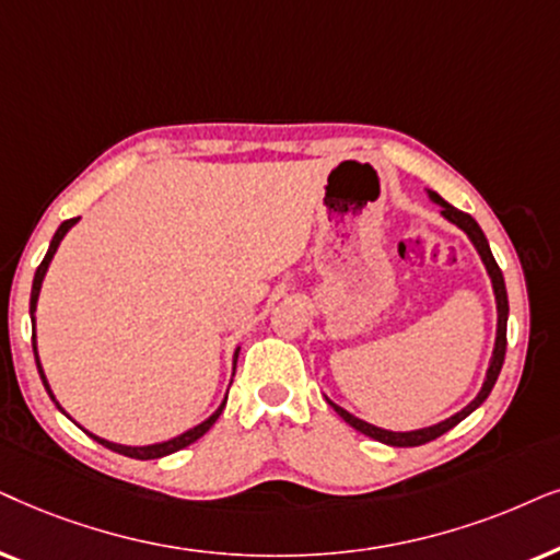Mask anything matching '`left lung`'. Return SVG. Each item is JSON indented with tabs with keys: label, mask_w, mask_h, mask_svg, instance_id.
<instances>
[{
	"label": "left lung",
	"mask_w": 560,
	"mask_h": 560,
	"mask_svg": "<svg viewBox=\"0 0 560 560\" xmlns=\"http://www.w3.org/2000/svg\"><path fill=\"white\" fill-rule=\"evenodd\" d=\"M428 194H430L432 202L441 205L443 218L448 220V222H453V225H456V228L464 230V233L468 235V241L474 243V248L479 250L483 266H487V273H489V279H491V287H494V300H497V340H494V353H491V361H489V369H487V378H483V386H481V392L476 394V399L468 407L460 409V412L448 417V420L432 424V428L409 430V432H392V430L376 428V424H371V422L358 420V417H353L350 412H346V409H342V407L335 405V401L327 399V405H330L335 412H338L342 420L350 424V428H355L358 432H363V435L374 438V441H378V443L394 445V448H412V445H424V443L435 441V438H441L443 432H448L451 428H456L460 420H466V417L471 415L476 407L483 405V399H487L489 394H491V389H494L497 376H499V371H502L504 353H506V315H510V302H506V287H504L502 268L497 266L494 256H491L487 235H483V230L479 228V222H476L471 214L456 210V207L445 202L441 194H435V191H428Z\"/></svg>",
	"instance_id": "left-lung-1"
}]
</instances>
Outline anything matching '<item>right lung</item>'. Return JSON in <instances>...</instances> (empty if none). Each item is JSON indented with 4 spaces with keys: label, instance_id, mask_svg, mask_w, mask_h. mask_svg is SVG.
Here are the masks:
<instances>
[{
    "label": "right lung",
    "instance_id": "right-lung-1",
    "mask_svg": "<svg viewBox=\"0 0 560 560\" xmlns=\"http://www.w3.org/2000/svg\"><path fill=\"white\" fill-rule=\"evenodd\" d=\"M79 222V218H73V220H66V222H61V228L56 230V235H54V241H50V248H48V253H46V258H43V264L37 266V271H35V279H33V292H30V317H33V323H35V307H37V296H40V287H43V279H46V271H48V266H50V260H54V256H56V250H58V245H61V241H63V235L69 233V230L77 225ZM33 353H35V363H37V374H40V378H43V386H46V392L50 394V399L56 401V397H54V392H50V384H48V378H46V374H43V366H40V358H37V346H35V332H33ZM235 361H237V350H235ZM235 361H233V366H235ZM235 374V371H233ZM225 401H228V397L222 399V405L214 409V412L207 417L205 422H199L197 428H191V430H186V432H182V435H176V438H171V441H163V443H153V445H119V443H109V441H104V438H96V435H92V432H89V435L94 438L96 443H102L104 448H109V451H115V453H119V456H128V458H138V460H151V458H163V456H168V453H176V451H182V448H186V445H191L194 441H199V438L205 435L207 430L212 428L214 422H218V417L222 415V409H225ZM56 407L61 409V405H58L56 401ZM63 412V409H61ZM66 415V412H63Z\"/></svg>",
    "mask_w": 560,
    "mask_h": 560
}]
</instances>
